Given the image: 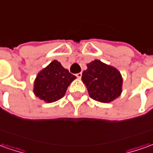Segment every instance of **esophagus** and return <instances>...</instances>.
I'll return each mask as SVG.
<instances>
[{"label":"esophagus","mask_w":153,"mask_h":153,"mask_svg":"<svg viewBox=\"0 0 153 153\" xmlns=\"http://www.w3.org/2000/svg\"><path fill=\"white\" fill-rule=\"evenodd\" d=\"M76 76L78 79H81V77H82V73H78L76 74Z\"/></svg>","instance_id":"obj_1"}]
</instances>
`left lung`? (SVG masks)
<instances>
[{
  "label": "left lung",
  "instance_id": "1",
  "mask_svg": "<svg viewBox=\"0 0 153 153\" xmlns=\"http://www.w3.org/2000/svg\"><path fill=\"white\" fill-rule=\"evenodd\" d=\"M91 98L100 102L109 103L119 97L122 91V77L116 68L95 59L87 64L82 74Z\"/></svg>",
  "mask_w": 153,
  "mask_h": 153
}]
</instances>
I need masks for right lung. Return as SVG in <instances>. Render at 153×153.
<instances>
[{
  "label": "right lung",
  "mask_w": 153,
  "mask_h": 153,
  "mask_svg": "<svg viewBox=\"0 0 153 153\" xmlns=\"http://www.w3.org/2000/svg\"><path fill=\"white\" fill-rule=\"evenodd\" d=\"M75 79L76 76L63 68L57 60H53L37 74L33 92L45 102H55L63 98L68 85Z\"/></svg>",
  "instance_id": "obj_1"
}]
</instances>
